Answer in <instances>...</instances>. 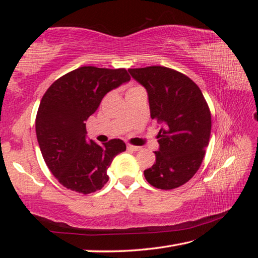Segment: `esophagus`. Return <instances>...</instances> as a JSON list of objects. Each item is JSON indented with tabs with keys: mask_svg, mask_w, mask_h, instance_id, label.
Returning <instances> with one entry per match:
<instances>
[{
	"mask_svg": "<svg viewBox=\"0 0 258 258\" xmlns=\"http://www.w3.org/2000/svg\"><path fill=\"white\" fill-rule=\"evenodd\" d=\"M127 149L128 150H132V151H139L141 148L137 147V146H132V145H127Z\"/></svg>",
	"mask_w": 258,
	"mask_h": 258,
	"instance_id": "34e87169",
	"label": "esophagus"
}]
</instances>
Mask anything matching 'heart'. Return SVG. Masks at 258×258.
I'll list each match as a JSON object with an SVG mask.
<instances>
[{
  "label": "heart",
  "mask_w": 258,
  "mask_h": 258,
  "mask_svg": "<svg viewBox=\"0 0 258 258\" xmlns=\"http://www.w3.org/2000/svg\"><path fill=\"white\" fill-rule=\"evenodd\" d=\"M138 90H142V87H140V86H130L128 90H127V93L134 92V91H138ZM127 93H126V94H127Z\"/></svg>",
  "instance_id": "b5f03b06"
}]
</instances>
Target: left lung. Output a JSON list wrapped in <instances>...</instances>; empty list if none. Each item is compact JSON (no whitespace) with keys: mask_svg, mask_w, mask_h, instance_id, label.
Segmentation results:
<instances>
[{"mask_svg":"<svg viewBox=\"0 0 258 258\" xmlns=\"http://www.w3.org/2000/svg\"><path fill=\"white\" fill-rule=\"evenodd\" d=\"M146 87L150 116L161 125L156 163L146 180L161 190L175 189L195 175L209 143L212 117L202 91L184 74L163 66L128 69Z\"/></svg>","mask_w":258,"mask_h":258,"instance_id":"8db88e82","label":"left lung"}]
</instances>
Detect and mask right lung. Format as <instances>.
Segmentation results:
<instances>
[{
	"label": "right lung",
	"mask_w": 258,
	"mask_h": 258,
	"mask_svg": "<svg viewBox=\"0 0 258 258\" xmlns=\"http://www.w3.org/2000/svg\"><path fill=\"white\" fill-rule=\"evenodd\" d=\"M130 80L124 68L85 66L58 78L43 95L35 121L38 146L51 173L67 189L87 195L108 182L107 169L126 145L119 139L102 146L89 142L85 121L109 91Z\"/></svg>",
	"instance_id": "add662e5"
}]
</instances>
